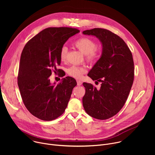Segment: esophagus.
Wrapping results in <instances>:
<instances>
[{"mask_svg": "<svg viewBox=\"0 0 155 155\" xmlns=\"http://www.w3.org/2000/svg\"><path fill=\"white\" fill-rule=\"evenodd\" d=\"M77 85L78 86H81L82 84V82L81 81H80V80H77Z\"/></svg>", "mask_w": 155, "mask_h": 155, "instance_id": "obj_1", "label": "esophagus"}]
</instances>
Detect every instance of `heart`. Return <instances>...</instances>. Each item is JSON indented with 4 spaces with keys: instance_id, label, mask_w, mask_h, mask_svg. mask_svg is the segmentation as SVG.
<instances>
[{
    "instance_id": "heart-1",
    "label": "heart",
    "mask_w": 155,
    "mask_h": 155,
    "mask_svg": "<svg viewBox=\"0 0 155 155\" xmlns=\"http://www.w3.org/2000/svg\"><path fill=\"white\" fill-rule=\"evenodd\" d=\"M75 46L83 54H86V58L88 61H94L96 59L99 54V50L96 47V42L87 37H83L77 40L74 43ZM68 48L64 46L60 51V59L62 61H64L67 58ZM86 72V69L84 67L77 65H72L68 70V74L75 78H80L83 74Z\"/></svg>"
}]
</instances>
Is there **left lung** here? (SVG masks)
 Here are the masks:
<instances>
[{
  "label": "left lung",
  "instance_id": "left-lung-1",
  "mask_svg": "<svg viewBox=\"0 0 155 155\" xmlns=\"http://www.w3.org/2000/svg\"><path fill=\"white\" fill-rule=\"evenodd\" d=\"M97 38L102 44V54L88 73L96 82H101L100 89L83 83L85 94L82 102L90 116L107 120L115 115L124 105L134 77L132 53L124 40L107 29L94 28L83 32Z\"/></svg>",
  "mask_w": 155,
  "mask_h": 155
}]
</instances>
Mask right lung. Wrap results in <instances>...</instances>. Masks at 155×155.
Listing matches in <instances>:
<instances>
[{
	"label": "right lung",
	"mask_w": 155,
	"mask_h": 155,
	"mask_svg": "<svg viewBox=\"0 0 155 155\" xmlns=\"http://www.w3.org/2000/svg\"><path fill=\"white\" fill-rule=\"evenodd\" d=\"M80 32L71 28H48L31 38L22 51L18 76L21 96L29 112L44 121L53 120L65 111L76 80L63 78L51 83V71L59 72L60 51L71 37Z\"/></svg>",
	"instance_id": "add662e5"
}]
</instances>
